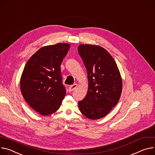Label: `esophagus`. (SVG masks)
<instances>
[{
	"label": "esophagus",
	"mask_w": 155,
	"mask_h": 155,
	"mask_svg": "<svg viewBox=\"0 0 155 155\" xmlns=\"http://www.w3.org/2000/svg\"><path fill=\"white\" fill-rule=\"evenodd\" d=\"M77 84H74V85H71V86H70V87H69V90H70V91H74L76 88H77Z\"/></svg>",
	"instance_id": "esophagus-1"
}]
</instances>
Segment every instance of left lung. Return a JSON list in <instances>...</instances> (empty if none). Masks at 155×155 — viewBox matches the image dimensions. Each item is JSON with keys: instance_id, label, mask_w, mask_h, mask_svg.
<instances>
[{"instance_id": "left-lung-1", "label": "left lung", "mask_w": 155, "mask_h": 155, "mask_svg": "<svg viewBox=\"0 0 155 155\" xmlns=\"http://www.w3.org/2000/svg\"><path fill=\"white\" fill-rule=\"evenodd\" d=\"M78 51L87 71V95L78 101L81 113L91 120L107 115L118 102L122 80L115 60L98 45L81 44Z\"/></svg>"}]
</instances>
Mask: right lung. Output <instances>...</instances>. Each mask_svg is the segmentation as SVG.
<instances>
[{"label": "right lung", "mask_w": 155, "mask_h": 155, "mask_svg": "<svg viewBox=\"0 0 155 155\" xmlns=\"http://www.w3.org/2000/svg\"><path fill=\"white\" fill-rule=\"evenodd\" d=\"M70 47L67 43L43 47L28 59L24 68L20 78L22 95L41 115L55 112L66 95L60 65Z\"/></svg>", "instance_id": "1"}]
</instances>
